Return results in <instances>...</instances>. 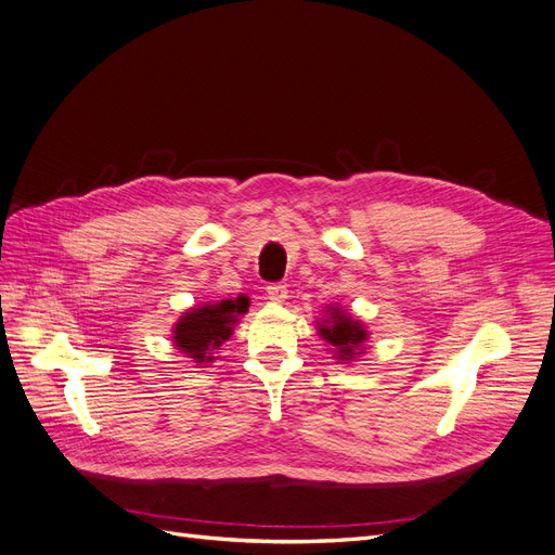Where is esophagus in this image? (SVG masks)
<instances>
[{"mask_svg": "<svg viewBox=\"0 0 555 555\" xmlns=\"http://www.w3.org/2000/svg\"><path fill=\"white\" fill-rule=\"evenodd\" d=\"M264 291H268V297L276 304H283L287 299V285L285 283H270L268 287H264Z\"/></svg>", "mask_w": 555, "mask_h": 555, "instance_id": "esophagus-1", "label": "esophagus"}]
</instances>
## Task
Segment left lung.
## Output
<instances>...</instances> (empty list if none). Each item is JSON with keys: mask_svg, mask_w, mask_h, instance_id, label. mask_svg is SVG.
Returning a JSON list of instances; mask_svg holds the SVG:
<instances>
[{"mask_svg": "<svg viewBox=\"0 0 555 555\" xmlns=\"http://www.w3.org/2000/svg\"><path fill=\"white\" fill-rule=\"evenodd\" d=\"M326 320L318 326L322 340H326L333 347V353L337 360H353L358 353H363V343L367 340V331L358 320H353L349 312L343 308H328Z\"/></svg>", "mask_w": 555, "mask_h": 555, "instance_id": "1", "label": "left lung"}]
</instances>
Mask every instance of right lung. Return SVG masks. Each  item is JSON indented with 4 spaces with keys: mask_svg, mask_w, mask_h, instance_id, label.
I'll return each instance as SVG.
<instances>
[{
    "mask_svg": "<svg viewBox=\"0 0 555 555\" xmlns=\"http://www.w3.org/2000/svg\"><path fill=\"white\" fill-rule=\"evenodd\" d=\"M247 310L249 299L245 295L190 308L175 324V347L195 363H210L215 349H220L222 343L229 340L237 318L245 315Z\"/></svg>",
    "mask_w": 555,
    "mask_h": 555,
    "instance_id": "1",
    "label": "right lung"
}]
</instances>
